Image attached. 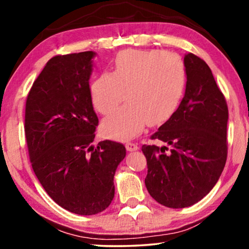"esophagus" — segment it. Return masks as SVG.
<instances>
[{
    "label": "esophagus",
    "instance_id": "34e87169",
    "mask_svg": "<svg viewBox=\"0 0 249 249\" xmlns=\"http://www.w3.org/2000/svg\"><path fill=\"white\" fill-rule=\"evenodd\" d=\"M125 148H127V151L132 152V151H137L138 146H137V144H135V142H125Z\"/></svg>",
    "mask_w": 249,
    "mask_h": 249
}]
</instances>
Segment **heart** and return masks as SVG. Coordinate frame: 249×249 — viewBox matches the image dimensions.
Segmentation results:
<instances>
[{
  "instance_id": "b5f03b06",
  "label": "heart",
  "mask_w": 249,
  "mask_h": 249,
  "mask_svg": "<svg viewBox=\"0 0 249 249\" xmlns=\"http://www.w3.org/2000/svg\"><path fill=\"white\" fill-rule=\"evenodd\" d=\"M187 84V70L178 54L162 50H127L115 56L112 73H101L90 85L94 107L108 114L102 124L108 137L125 139L139 134L146 124L159 125L172 117Z\"/></svg>"
}]
</instances>
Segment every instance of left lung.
<instances>
[{
    "mask_svg": "<svg viewBox=\"0 0 249 249\" xmlns=\"http://www.w3.org/2000/svg\"><path fill=\"white\" fill-rule=\"evenodd\" d=\"M186 91L179 107L151 139L170 146L142 145L145 185L156 202L182 209L211 192L226 165L228 105L212 71L195 54L185 55Z\"/></svg>",
    "mask_w": 249,
    "mask_h": 249,
    "instance_id": "left-lung-1",
    "label": "left lung"
}]
</instances>
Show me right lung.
Masks as SVG:
<instances>
[{
  "label": "right lung",
  "instance_id": "add662e5",
  "mask_svg": "<svg viewBox=\"0 0 249 249\" xmlns=\"http://www.w3.org/2000/svg\"><path fill=\"white\" fill-rule=\"evenodd\" d=\"M94 52L55 55L34 81L26 101L25 135L33 170L49 196L64 210L93 215L114 197L113 178L125 148L91 145L98 118L89 77Z\"/></svg>",
  "mask_w": 249,
  "mask_h": 249
}]
</instances>
